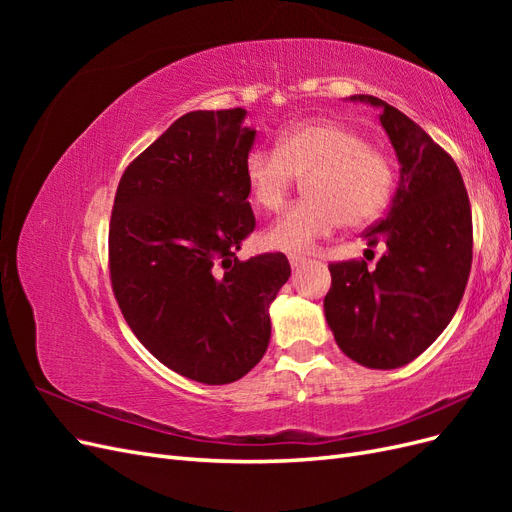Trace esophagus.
<instances>
[{"label":"esophagus","instance_id":"1","mask_svg":"<svg viewBox=\"0 0 512 512\" xmlns=\"http://www.w3.org/2000/svg\"><path fill=\"white\" fill-rule=\"evenodd\" d=\"M288 260H290V267H292V269H299L301 265H305V262H307V258L301 256V254H290Z\"/></svg>","mask_w":512,"mask_h":512}]
</instances>
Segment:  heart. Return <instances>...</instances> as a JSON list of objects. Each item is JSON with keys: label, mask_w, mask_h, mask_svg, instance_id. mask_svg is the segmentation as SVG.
<instances>
[{"label": "heart", "mask_w": 512, "mask_h": 512, "mask_svg": "<svg viewBox=\"0 0 512 512\" xmlns=\"http://www.w3.org/2000/svg\"><path fill=\"white\" fill-rule=\"evenodd\" d=\"M297 177H307L309 198L265 232L273 250L309 252L342 222L359 226L374 220L393 190L389 158L335 119L294 123L275 149H252L243 162L247 196L262 211L280 209Z\"/></svg>", "instance_id": "b5f03b06"}]
</instances>
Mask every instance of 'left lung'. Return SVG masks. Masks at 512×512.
<instances>
[{
    "label": "left lung",
    "instance_id": "left-lung-1",
    "mask_svg": "<svg viewBox=\"0 0 512 512\" xmlns=\"http://www.w3.org/2000/svg\"><path fill=\"white\" fill-rule=\"evenodd\" d=\"M348 100L380 108L399 185L386 218L363 235L369 247L386 245L382 258L374 269L365 260L329 265L324 316L354 363L397 369L436 342L457 312L472 267L470 200L457 164L421 126L376 96Z\"/></svg>",
    "mask_w": 512,
    "mask_h": 512
}]
</instances>
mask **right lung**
<instances>
[{
  "label": "right lung",
  "mask_w": 512,
  "mask_h": 512,
  "mask_svg": "<svg viewBox=\"0 0 512 512\" xmlns=\"http://www.w3.org/2000/svg\"><path fill=\"white\" fill-rule=\"evenodd\" d=\"M245 108L179 117L123 173L108 254L121 314L160 363L228 384L265 356L269 307L288 282L284 254L237 252L256 220L243 162L256 130Z\"/></svg>",
  "instance_id": "obj_1"
}]
</instances>
